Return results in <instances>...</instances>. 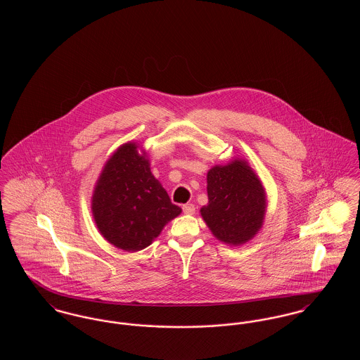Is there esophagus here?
I'll return each instance as SVG.
<instances>
[{"label":"esophagus","instance_id":"esophagus-1","mask_svg":"<svg viewBox=\"0 0 360 360\" xmlns=\"http://www.w3.org/2000/svg\"><path fill=\"white\" fill-rule=\"evenodd\" d=\"M182 209H184V213L188 214V216L194 214V212H195V207L193 204H186V205L182 206Z\"/></svg>","mask_w":360,"mask_h":360}]
</instances>
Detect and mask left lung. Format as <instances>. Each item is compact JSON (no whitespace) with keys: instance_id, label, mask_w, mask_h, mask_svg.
<instances>
[{"instance_id":"8db88e82","label":"left lung","mask_w":360,"mask_h":360,"mask_svg":"<svg viewBox=\"0 0 360 360\" xmlns=\"http://www.w3.org/2000/svg\"><path fill=\"white\" fill-rule=\"evenodd\" d=\"M207 205L200 213L209 231L226 245H243L262 229L266 190L257 172L243 158L214 165L206 174Z\"/></svg>"}]
</instances>
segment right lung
Instances as JSON below:
<instances>
[{
    "mask_svg": "<svg viewBox=\"0 0 360 360\" xmlns=\"http://www.w3.org/2000/svg\"><path fill=\"white\" fill-rule=\"evenodd\" d=\"M150 167L146 150L128 141L103 165L91 195V214L100 233L116 248L137 252L179 216Z\"/></svg>",
    "mask_w": 360,
    "mask_h": 360,
    "instance_id": "1",
    "label": "right lung"
}]
</instances>
